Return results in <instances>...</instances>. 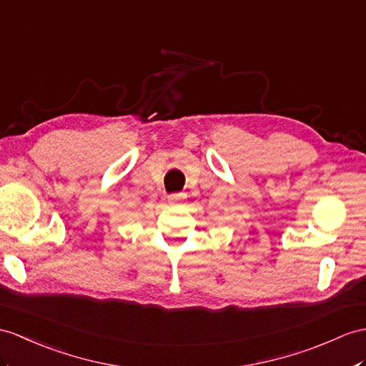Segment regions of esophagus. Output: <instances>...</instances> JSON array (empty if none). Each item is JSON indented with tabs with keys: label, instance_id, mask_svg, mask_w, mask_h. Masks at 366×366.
Instances as JSON below:
<instances>
[{
	"label": "esophagus",
	"instance_id": "34e87169",
	"mask_svg": "<svg viewBox=\"0 0 366 366\" xmlns=\"http://www.w3.org/2000/svg\"><path fill=\"white\" fill-rule=\"evenodd\" d=\"M184 199H186V194H184V192L171 194V195H169V203H171V204H177V203H182Z\"/></svg>",
	"mask_w": 366,
	"mask_h": 366
}]
</instances>
